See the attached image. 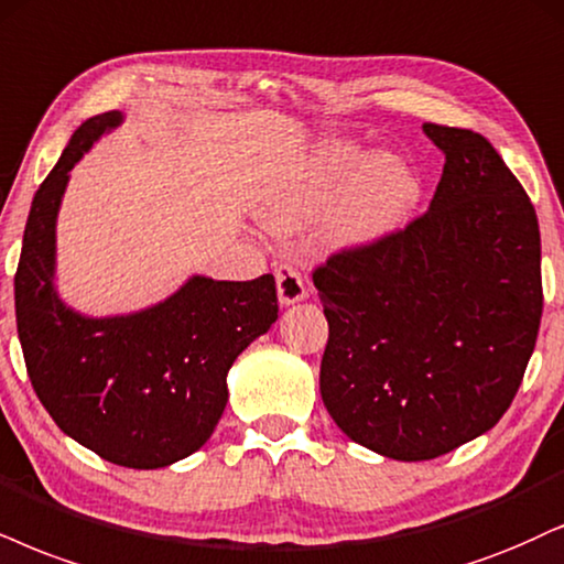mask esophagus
Returning <instances> with one entry per match:
<instances>
[{
    "label": "esophagus",
    "instance_id": "esophagus-1",
    "mask_svg": "<svg viewBox=\"0 0 564 564\" xmlns=\"http://www.w3.org/2000/svg\"><path fill=\"white\" fill-rule=\"evenodd\" d=\"M276 276V293H280L282 305H293L303 297H308V284H305L303 274L297 271L293 263H280L274 271Z\"/></svg>",
    "mask_w": 564,
    "mask_h": 564
}]
</instances>
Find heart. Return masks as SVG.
Instances as JSON below:
<instances>
[{
	"label": "heart",
	"mask_w": 564,
	"mask_h": 564,
	"mask_svg": "<svg viewBox=\"0 0 564 564\" xmlns=\"http://www.w3.org/2000/svg\"><path fill=\"white\" fill-rule=\"evenodd\" d=\"M350 154L337 151L324 166L282 185L261 208L263 225L280 235L308 227L335 199ZM419 198V180L398 156L381 154L347 180L329 212V235L343 246H366L394 232Z\"/></svg>",
	"instance_id": "obj_1"
}]
</instances>
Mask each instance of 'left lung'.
I'll list each match as a JSON object with an SVG mask.
<instances>
[{"mask_svg":"<svg viewBox=\"0 0 564 564\" xmlns=\"http://www.w3.org/2000/svg\"><path fill=\"white\" fill-rule=\"evenodd\" d=\"M444 151L426 214L314 269L329 322L322 400L352 442L434 460L516 400L536 347L541 235L531 198L474 130L423 124Z\"/></svg>","mask_w":564,"mask_h":564,"instance_id":"obj_1","label":"left lung"}]
</instances>
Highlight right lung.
<instances>
[{
  "label": "right lung",
  "instance_id": "add662e5",
  "mask_svg": "<svg viewBox=\"0 0 564 564\" xmlns=\"http://www.w3.org/2000/svg\"><path fill=\"white\" fill-rule=\"evenodd\" d=\"M120 112L75 130L33 196L15 271L18 337L31 384L54 423L83 447L154 470L193 455L227 405V371L276 322L274 276H191L175 295L130 316L75 314L54 290V227L69 170L120 124Z\"/></svg>",
  "mask_w": 564,
  "mask_h": 564
}]
</instances>
